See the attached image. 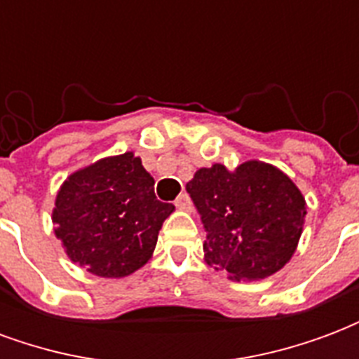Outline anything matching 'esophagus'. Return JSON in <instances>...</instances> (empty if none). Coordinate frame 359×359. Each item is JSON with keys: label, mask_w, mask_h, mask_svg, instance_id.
Returning <instances> with one entry per match:
<instances>
[{"label": "esophagus", "mask_w": 359, "mask_h": 359, "mask_svg": "<svg viewBox=\"0 0 359 359\" xmlns=\"http://www.w3.org/2000/svg\"><path fill=\"white\" fill-rule=\"evenodd\" d=\"M175 205H177V210L182 211H190L192 210V202H190V198L188 194H180L177 200H175Z\"/></svg>", "instance_id": "obj_1"}]
</instances>
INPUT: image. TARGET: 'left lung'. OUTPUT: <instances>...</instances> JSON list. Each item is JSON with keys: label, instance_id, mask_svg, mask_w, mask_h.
<instances>
[{"label": "left lung", "instance_id": "left-lung-1", "mask_svg": "<svg viewBox=\"0 0 359 359\" xmlns=\"http://www.w3.org/2000/svg\"><path fill=\"white\" fill-rule=\"evenodd\" d=\"M205 226L203 259L233 280H257L285 267L298 248L306 198L278 167L257 159L236 169L213 163L187 184Z\"/></svg>", "mask_w": 359, "mask_h": 359}]
</instances>
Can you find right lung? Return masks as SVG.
<instances>
[{"label": "right lung", "instance_id": "obj_1", "mask_svg": "<svg viewBox=\"0 0 359 359\" xmlns=\"http://www.w3.org/2000/svg\"><path fill=\"white\" fill-rule=\"evenodd\" d=\"M154 179L133 151L71 172L55 196L53 233L73 264L103 278H123L148 264L163 221Z\"/></svg>", "mask_w": 359, "mask_h": 359}]
</instances>
